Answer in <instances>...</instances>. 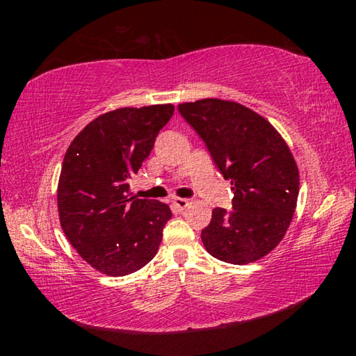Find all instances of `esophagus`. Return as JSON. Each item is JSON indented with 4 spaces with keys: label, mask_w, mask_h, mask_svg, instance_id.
<instances>
[{
    "label": "esophagus",
    "mask_w": 356,
    "mask_h": 356,
    "mask_svg": "<svg viewBox=\"0 0 356 356\" xmlns=\"http://www.w3.org/2000/svg\"><path fill=\"white\" fill-rule=\"evenodd\" d=\"M171 202H172V206L179 209V210L186 209V207H188V204H190V201L185 200V197H172Z\"/></svg>",
    "instance_id": "esophagus-1"
}]
</instances>
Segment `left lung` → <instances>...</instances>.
<instances>
[{
	"mask_svg": "<svg viewBox=\"0 0 356 356\" xmlns=\"http://www.w3.org/2000/svg\"><path fill=\"white\" fill-rule=\"evenodd\" d=\"M231 182L232 210L216 207L201 238L209 254L250 264L278 245L298 197V168L267 119L236 102L202 99L177 106Z\"/></svg>",
	"mask_w": 356,
	"mask_h": 356,
	"instance_id": "left-lung-1",
	"label": "left lung"
}]
</instances>
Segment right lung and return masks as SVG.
I'll return each instance as SVG.
<instances>
[{
    "label": "right lung",
    "mask_w": 356,
    "mask_h": 356,
    "mask_svg": "<svg viewBox=\"0 0 356 356\" xmlns=\"http://www.w3.org/2000/svg\"><path fill=\"white\" fill-rule=\"evenodd\" d=\"M172 113L170 104L105 113L65 152L58 184L61 227L78 254L102 273L130 275L156 254L172 213L163 202L138 200L129 180Z\"/></svg>",
    "instance_id": "1"
}]
</instances>
